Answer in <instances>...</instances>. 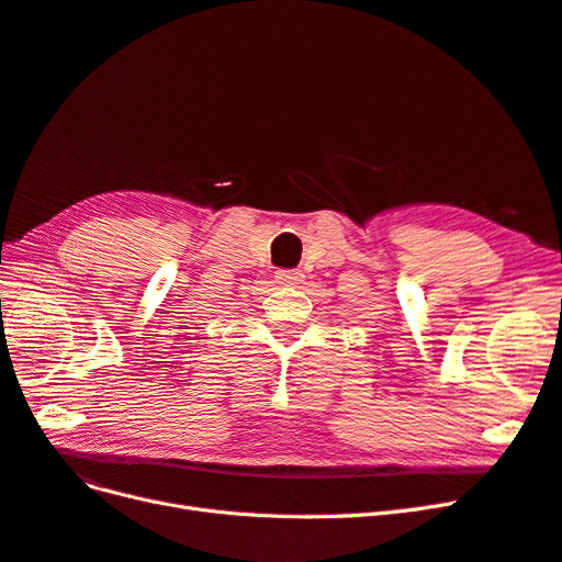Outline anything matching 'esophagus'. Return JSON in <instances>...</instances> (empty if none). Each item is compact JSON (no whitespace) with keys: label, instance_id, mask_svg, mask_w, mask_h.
<instances>
[{"label":"esophagus","instance_id":"esophagus-1","mask_svg":"<svg viewBox=\"0 0 562 562\" xmlns=\"http://www.w3.org/2000/svg\"><path fill=\"white\" fill-rule=\"evenodd\" d=\"M304 281V274L300 269H279L277 271V283H281V285H291V288H295V285H300Z\"/></svg>","mask_w":562,"mask_h":562}]
</instances>
